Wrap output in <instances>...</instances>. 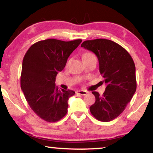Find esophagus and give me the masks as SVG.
Masks as SVG:
<instances>
[{
    "label": "esophagus",
    "instance_id": "34e87169",
    "mask_svg": "<svg viewBox=\"0 0 153 153\" xmlns=\"http://www.w3.org/2000/svg\"><path fill=\"white\" fill-rule=\"evenodd\" d=\"M76 94H80V95H82V96H85L87 94V91H84V90H78L76 91Z\"/></svg>",
    "mask_w": 153,
    "mask_h": 153
}]
</instances>
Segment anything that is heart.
I'll return each instance as SVG.
<instances>
[{
  "label": "heart",
  "instance_id": "1",
  "mask_svg": "<svg viewBox=\"0 0 153 153\" xmlns=\"http://www.w3.org/2000/svg\"><path fill=\"white\" fill-rule=\"evenodd\" d=\"M93 54H91L90 52H85L82 55V59H86V58H88V57H91V56H94Z\"/></svg>",
  "mask_w": 153,
  "mask_h": 153
}]
</instances>
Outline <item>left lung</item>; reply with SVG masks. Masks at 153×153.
Here are the masks:
<instances>
[{"instance_id": "8db88e82", "label": "left lung", "mask_w": 153, "mask_h": 153, "mask_svg": "<svg viewBox=\"0 0 153 153\" xmlns=\"http://www.w3.org/2000/svg\"><path fill=\"white\" fill-rule=\"evenodd\" d=\"M82 48L93 52L99 63V72L106 84L103 95L92 91L96 101L89 110L101 122H110L124 111L136 90L135 64L129 52L112 40H86Z\"/></svg>"}]
</instances>
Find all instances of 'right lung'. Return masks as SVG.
<instances>
[{
  "mask_svg": "<svg viewBox=\"0 0 153 153\" xmlns=\"http://www.w3.org/2000/svg\"><path fill=\"white\" fill-rule=\"evenodd\" d=\"M81 42V39L40 40L32 45L24 55L21 89L30 108L45 121L57 122L67 113L68 99L75 91L59 89L56 76Z\"/></svg>",
  "mask_w": 153,
  "mask_h": 153,
  "instance_id": "right-lung-1",
  "label": "right lung"
}]
</instances>
